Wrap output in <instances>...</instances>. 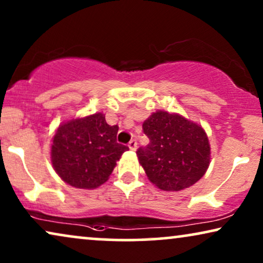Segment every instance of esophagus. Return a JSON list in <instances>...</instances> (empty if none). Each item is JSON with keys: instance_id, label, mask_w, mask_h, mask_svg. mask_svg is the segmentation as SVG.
I'll list each match as a JSON object with an SVG mask.
<instances>
[{"instance_id": "34e87169", "label": "esophagus", "mask_w": 263, "mask_h": 263, "mask_svg": "<svg viewBox=\"0 0 263 263\" xmlns=\"http://www.w3.org/2000/svg\"><path fill=\"white\" fill-rule=\"evenodd\" d=\"M128 146H129V148H130L132 151H135L136 147H138V141L133 139V140H130V142L128 143Z\"/></svg>"}]
</instances>
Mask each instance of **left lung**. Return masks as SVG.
<instances>
[{
	"label": "left lung",
	"mask_w": 263,
	"mask_h": 263,
	"mask_svg": "<svg viewBox=\"0 0 263 263\" xmlns=\"http://www.w3.org/2000/svg\"><path fill=\"white\" fill-rule=\"evenodd\" d=\"M149 143L136 151L147 177L158 188L178 192L199 181L210 165L206 133L184 117L157 111L142 124Z\"/></svg>",
	"instance_id": "8db88e82"
}]
</instances>
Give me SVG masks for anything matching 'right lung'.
<instances>
[{"instance_id": "add662e5", "label": "right lung", "mask_w": 263, "mask_h": 263, "mask_svg": "<svg viewBox=\"0 0 263 263\" xmlns=\"http://www.w3.org/2000/svg\"><path fill=\"white\" fill-rule=\"evenodd\" d=\"M118 125L103 114L60 125L52 140L51 161L57 175L71 186L95 189L107 181L116 161L129 149L117 142Z\"/></svg>"}]
</instances>
